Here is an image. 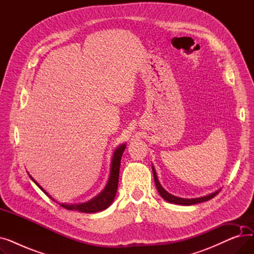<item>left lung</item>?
<instances>
[{
    "instance_id": "obj_1",
    "label": "left lung",
    "mask_w": 254,
    "mask_h": 254,
    "mask_svg": "<svg viewBox=\"0 0 254 254\" xmlns=\"http://www.w3.org/2000/svg\"><path fill=\"white\" fill-rule=\"evenodd\" d=\"M152 172H153V177H154V182H155V185H156L157 191L159 192V194L162 195V197L165 198L166 201L169 202V203L177 204V205H183V206H190V205H194V204H198V203L209 201V199L213 198L218 193V191H216L214 193H211L209 195H206V196H203V197H197V198H182V197H178V196H175V195L169 193L167 190H165L163 189V186L159 184V182H158L156 173H155V170H154L153 167H152Z\"/></svg>"
}]
</instances>
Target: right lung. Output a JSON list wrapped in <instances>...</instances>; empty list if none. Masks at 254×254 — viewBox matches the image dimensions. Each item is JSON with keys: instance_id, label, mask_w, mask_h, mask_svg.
Masks as SVG:
<instances>
[{"instance_id": "obj_1", "label": "right lung", "mask_w": 254, "mask_h": 254, "mask_svg": "<svg viewBox=\"0 0 254 254\" xmlns=\"http://www.w3.org/2000/svg\"><path fill=\"white\" fill-rule=\"evenodd\" d=\"M126 149V145H122L119 146L118 148H116V150L114 151L113 154V158H112V163H111V170H110V176H109V180L108 183H107L106 188L104 189V190L97 195L96 197H93L92 199H90L89 202L84 203V204H79V205H68V204H60L63 208L68 209V210H72V211H79V212H83V213H95V212H99V211H103L106 208H108L111 203L113 202V199L116 195V191H117V186H118V178H119V168H120V161H122V156L123 153ZM31 179L37 184L38 188L41 190L45 194H47V196H49L52 201H55L40 186L33 178L32 176H30Z\"/></svg>"}]
</instances>
